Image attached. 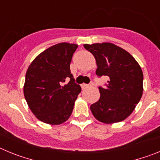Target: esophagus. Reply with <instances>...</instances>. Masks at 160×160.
Listing matches in <instances>:
<instances>
[{"mask_svg":"<svg viewBox=\"0 0 160 160\" xmlns=\"http://www.w3.org/2000/svg\"><path fill=\"white\" fill-rule=\"evenodd\" d=\"M91 86H92V85H90V84H82V88L87 89V88H89V87H90Z\"/></svg>","mask_w":160,"mask_h":160,"instance_id":"esophagus-1","label":"esophagus"}]
</instances>
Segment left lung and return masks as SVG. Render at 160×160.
<instances>
[{
	"label": "left lung",
	"mask_w": 160,
	"mask_h": 160,
	"mask_svg": "<svg viewBox=\"0 0 160 160\" xmlns=\"http://www.w3.org/2000/svg\"><path fill=\"white\" fill-rule=\"evenodd\" d=\"M96 59L98 78L106 76L105 87H98L100 99L90 106L91 112L104 123L121 122L128 118L142 94L143 74L128 52L111 43L85 44Z\"/></svg>",
	"instance_id": "left-lung-1"
}]
</instances>
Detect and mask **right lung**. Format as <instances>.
<instances>
[{"instance_id": "add662e5", "label": "right lung", "mask_w": 160, "mask_h": 160, "mask_svg": "<svg viewBox=\"0 0 160 160\" xmlns=\"http://www.w3.org/2000/svg\"><path fill=\"white\" fill-rule=\"evenodd\" d=\"M77 48L75 44H57L40 53L28 68L24 95L31 111L46 123L66 122L81 92L70 68Z\"/></svg>"}]
</instances>
